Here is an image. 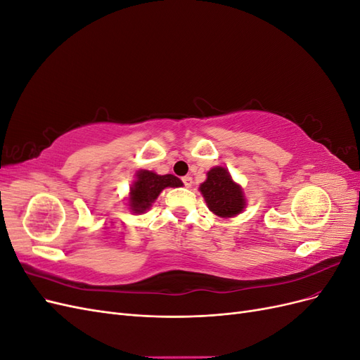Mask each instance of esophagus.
<instances>
[{
  "mask_svg": "<svg viewBox=\"0 0 360 360\" xmlns=\"http://www.w3.org/2000/svg\"><path fill=\"white\" fill-rule=\"evenodd\" d=\"M181 180H183V183H184V186H186V188H191V186H192V177H191V176H186V177H183Z\"/></svg>",
  "mask_w": 360,
  "mask_h": 360,
  "instance_id": "1",
  "label": "esophagus"
}]
</instances>
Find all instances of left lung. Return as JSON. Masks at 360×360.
Returning a JSON list of instances; mask_svg holds the SVG:
<instances>
[{
  "label": "left lung",
  "mask_w": 360,
  "mask_h": 360,
  "mask_svg": "<svg viewBox=\"0 0 360 360\" xmlns=\"http://www.w3.org/2000/svg\"><path fill=\"white\" fill-rule=\"evenodd\" d=\"M200 192L209 210L222 219L234 217L246 209L243 188L234 181L225 167H213L200 184Z\"/></svg>",
  "instance_id": "1"
}]
</instances>
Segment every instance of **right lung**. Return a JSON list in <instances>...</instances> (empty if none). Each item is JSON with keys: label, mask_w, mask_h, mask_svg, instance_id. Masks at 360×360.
Returning a JSON list of instances; mask_svg holds the SVG:
<instances>
[{"label": "right lung", "mask_w": 360, "mask_h": 360, "mask_svg": "<svg viewBox=\"0 0 360 360\" xmlns=\"http://www.w3.org/2000/svg\"><path fill=\"white\" fill-rule=\"evenodd\" d=\"M181 186L183 181L179 177L172 176V174L160 176V174L148 169H138L135 172V180L129 188L126 205L130 213L143 214L151 209V205L158 200L163 189Z\"/></svg>", "instance_id": "1"}]
</instances>
